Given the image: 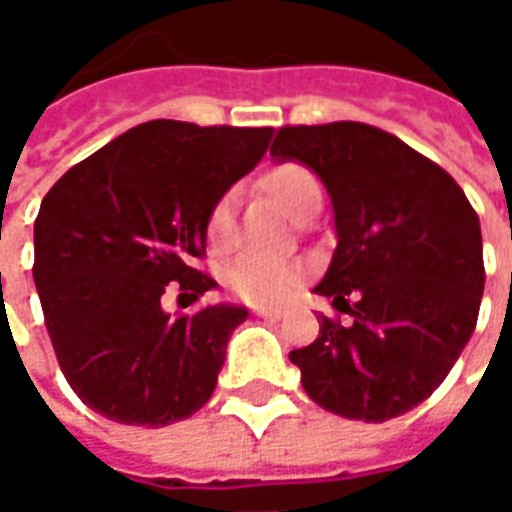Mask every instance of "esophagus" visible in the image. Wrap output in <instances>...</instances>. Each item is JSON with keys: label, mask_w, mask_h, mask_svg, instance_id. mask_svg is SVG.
Returning a JSON list of instances; mask_svg holds the SVG:
<instances>
[{"label": "esophagus", "mask_w": 512, "mask_h": 512, "mask_svg": "<svg viewBox=\"0 0 512 512\" xmlns=\"http://www.w3.org/2000/svg\"><path fill=\"white\" fill-rule=\"evenodd\" d=\"M252 312H255L257 318H268V321L282 318V310H271V307H252Z\"/></svg>", "instance_id": "obj_1"}]
</instances>
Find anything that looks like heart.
<instances>
[{
	"instance_id": "obj_1",
	"label": "heart",
	"mask_w": 512,
	"mask_h": 512,
	"mask_svg": "<svg viewBox=\"0 0 512 512\" xmlns=\"http://www.w3.org/2000/svg\"><path fill=\"white\" fill-rule=\"evenodd\" d=\"M260 189L296 222H304L321 211V183L301 164H279V167L266 169L260 175ZM205 241L213 252H224L233 241V197L230 194H224L211 205L208 219H205ZM227 282L241 299L255 301V304H274L296 288L299 274L296 268L277 266V263L238 260L230 268Z\"/></svg>"
}]
</instances>
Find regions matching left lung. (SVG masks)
<instances>
[{"label":"left lung","mask_w":512,"mask_h":512,"mask_svg":"<svg viewBox=\"0 0 512 512\" xmlns=\"http://www.w3.org/2000/svg\"><path fill=\"white\" fill-rule=\"evenodd\" d=\"M279 161H301L334 205L337 249L315 288L351 321L290 351L326 411L384 422L419 406L469 343L485 288L480 219L450 172L367 123L279 128Z\"/></svg>","instance_id":"left-lung-1"}]
</instances>
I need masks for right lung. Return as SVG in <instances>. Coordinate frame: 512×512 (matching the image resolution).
<instances>
[{
	"label": "right lung",
	"mask_w": 512,
	"mask_h": 512,
	"mask_svg": "<svg viewBox=\"0 0 512 512\" xmlns=\"http://www.w3.org/2000/svg\"><path fill=\"white\" fill-rule=\"evenodd\" d=\"M271 128L150 120L62 175L35 219V288L60 370L84 406L158 428L211 400L244 307L197 301L211 205L263 158Z\"/></svg>",
	"instance_id": "add662e5"
}]
</instances>
